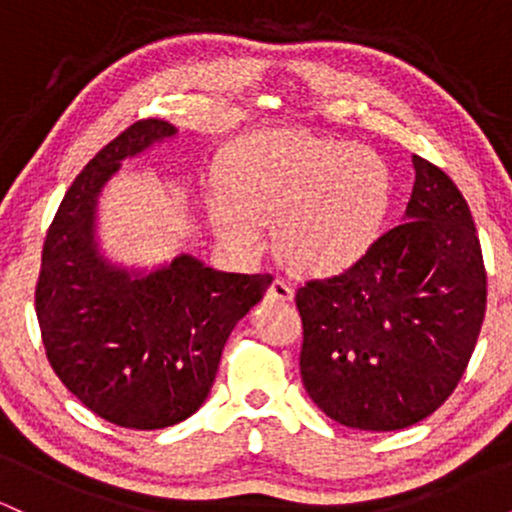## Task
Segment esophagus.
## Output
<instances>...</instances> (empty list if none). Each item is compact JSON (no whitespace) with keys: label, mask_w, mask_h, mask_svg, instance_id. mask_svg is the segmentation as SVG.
I'll list each match as a JSON object with an SVG mask.
<instances>
[{"label":"esophagus","mask_w":512,"mask_h":512,"mask_svg":"<svg viewBox=\"0 0 512 512\" xmlns=\"http://www.w3.org/2000/svg\"><path fill=\"white\" fill-rule=\"evenodd\" d=\"M267 298H272V301H291L293 289H291L289 281H284V279H279V276H276V279L272 281V286H269Z\"/></svg>","instance_id":"1"}]
</instances>
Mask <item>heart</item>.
<instances>
[{
  "instance_id": "b5f03b06",
  "label": "heart",
  "mask_w": 512,
  "mask_h": 512,
  "mask_svg": "<svg viewBox=\"0 0 512 512\" xmlns=\"http://www.w3.org/2000/svg\"><path fill=\"white\" fill-rule=\"evenodd\" d=\"M223 195L211 202L216 231L240 252L264 243L276 223L286 264L330 276L370 250L392 202L383 156L337 139L276 129L240 139L221 163Z\"/></svg>"
}]
</instances>
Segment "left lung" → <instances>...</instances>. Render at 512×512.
<instances>
[{
	"label": "left lung",
	"instance_id": "obj_1",
	"mask_svg": "<svg viewBox=\"0 0 512 512\" xmlns=\"http://www.w3.org/2000/svg\"><path fill=\"white\" fill-rule=\"evenodd\" d=\"M411 161L404 223L342 274L296 291L305 392L358 431H399L431 416L467 370L486 313L467 199L431 161Z\"/></svg>",
	"mask_w": 512,
	"mask_h": 512
}]
</instances>
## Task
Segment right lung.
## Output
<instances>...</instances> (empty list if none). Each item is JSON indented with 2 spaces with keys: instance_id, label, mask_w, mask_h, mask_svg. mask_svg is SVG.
Returning a JSON list of instances; mask_svg holds the SVG:
<instances>
[{
  "instance_id": "right-lung-1",
  "label": "right lung",
  "mask_w": 512,
  "mask_h": 512,
  "mask_svg": "<svg viewBox=\"0 0 512 512\" xmlns=\"http://www.w3.org/2000/svg\"><path fill=\"white\" fill-rule=\"evenodd\" d=\"M178 132L146 117L76 175L52 219L35 313L57 378L101 419L134 431L180 424L207 399L228 334L272 274H228L190 255L146 276L110 267L93 243L96 199L129 156Z\"/></svg>"
}]
</instances>
